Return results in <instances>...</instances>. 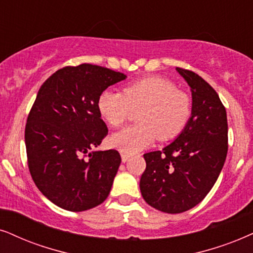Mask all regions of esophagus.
Instances as JSON below:
<instances>
[{"mask_svg":"<svg viewBox=\"0 0 253 253\" xmlns=\"http://www.w3.org/2000/svg\"><path fill=\"white\" fill-rule=\"evenodd\" d=\"M128 159H129V155H128V154H126V153L121 152V161L126 162Z\"/></svg>","mask_w":253,"mask_h":253,"instance_id":"1","label":"esophagus"}]
</instances>
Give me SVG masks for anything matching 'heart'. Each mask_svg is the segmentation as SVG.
<instances>
[{
  "mask_svg": "<svg viewBox=\"0 0 253 253\" xmlns=\"http://www.w3.org/2000/svg\"><path fill=\"white\" fill-rule=\"evenodd\" d=\"M97 108L100 117L114 128L126 123L130 108H140L136 114L139 124L111 137L112 146L134 154L148 147L156 137L167 141L177 136L190 118L191 100L169 79L149 76L127 84L124 93L105 89L99 94Z\"/></svg>",
  "mask_w": 253,
  "mask_h": 253,
  "instance_id": "1",
  "label": "heart"
}]
</instances>
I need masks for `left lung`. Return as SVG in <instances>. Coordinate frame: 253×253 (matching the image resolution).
Returning <instances> with one entry per match:
<instances>
[{
  "label": "left lung",
  "mask_w": 253,
  "mask_h": 253,
  "mask_svg": "<svg viewBox=\"0 0 253 253\" xmlns=\"http://www.w3.org/2000/svg\"><path fill=\"white\" fill-rule=\"evenodd\" d=\"M190 86L193 107L184 129L162 150L143 154V200L167 213L197 206L211 190L228 154L226 111L217 92L193 71L176 68Z\"/></svg>",
  "instance_id": "left-lung-1"
}]
</instances>
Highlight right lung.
Returning <instances> with one entry per match:
<instances>
[{
    "mask_svg": "<svg viewBox=\"0 0 253 253\" xmlns=\"http://www.w3.org/2000/svg\"><path fill=\"white\" fill-rule=\"evenodd\" d=\"M124 79L121 72L81 64L56 71L38 91L25 125L29 170L41 193L62 209L85 211L110 194L121 158L116 149L92 150L108 133L97 100Z\"/></svg>",
    "mask_w": 253,
    "mask_h": 253,
    "instance_id": "obj_1",
    "label": "right lung"
}]
</instances>
